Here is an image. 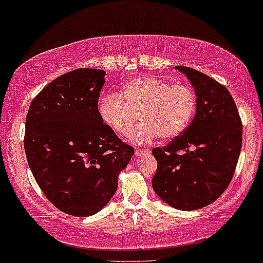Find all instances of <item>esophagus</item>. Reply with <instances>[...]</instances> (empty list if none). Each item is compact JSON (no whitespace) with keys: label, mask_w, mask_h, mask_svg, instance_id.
Masks as SVG:
<instances>
[{"label":"esophagus","mask_w":263,"mask_h":263,"mask_svg":"<svg viewBox=\"0 0 263 263\" xmlns=\"http://www.w3.org/2000/svg\"><path fill=\"white\" fill-rule=\"evenodd\" d=\"M142 154H151V149H142V148H137L135 149V155L139 157Z\"/></svg>","instance_id":"1"}]
</instances>
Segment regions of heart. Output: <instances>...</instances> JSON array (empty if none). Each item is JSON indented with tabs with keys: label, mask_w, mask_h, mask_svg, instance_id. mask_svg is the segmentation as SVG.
Returning <instances> with one entry per match:
<instances>
[{
	"label": "heart",
	"mask_w": 263,
	"mask_h": 263,
	"mask_svg": "<svg viewBox=\"0 0 263 263\" xmlns=\"http://www.w3.org/2000/svg\"><path fill=\"white\" fill-rule=\"evenodd\" d=\"M196 105V94L189 86L144 76L128 81L120 95H104L99 111L110 128L123 137L132 132L140 117L143 121L130 139L144 143L158 135L164 140L179 137L193 119Z\"/></svg>",
	"instance_id": "b5f03b06"
}]
</instances>
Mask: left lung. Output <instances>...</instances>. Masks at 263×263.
<instances>
[{"label":"left lung","instance_id":"obj_1","mask_svg":"<svg viewBox=\"0 0 263 263\" xmlns=\"http://www.w3.org/2000/svg\"><path fill=\"white\" fill-rule=\"evenodd\" d=\"M194 89L196 115L182 135L154 148L157 173L152 179L163 202L180 211L211 204L226 191L242 146V121L226 86L203 72L177 66Z\"/></svg>","mask_w":263,"mask_h":263}]
</instances>
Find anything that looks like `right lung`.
<instances>
[{"label":"right lung","mask_w":263,"mask_h":263,"mask_svg":"<svg viewBox=\"0 0 263 263\" xmlns=\"http://www.w3.org/2000/svg\"><path fill=\"white\" fill-rule=\"evenodd\" d=\"M104 83V70H72L39 92L26 117L24 144L31 172L46 198L71 216L103 210L134 154L99 112Z\"/></svg>","instance_id":"right-lung-1"}]
</instances>
